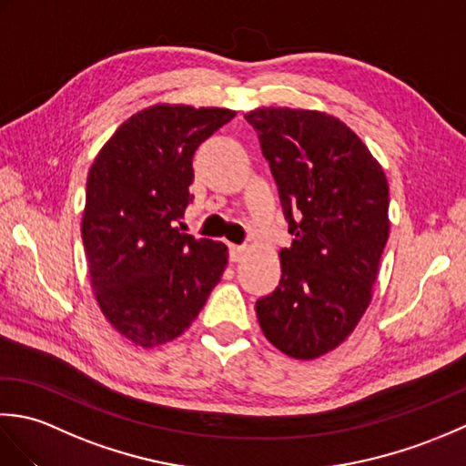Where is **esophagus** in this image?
I'll return each instance as SVG.
<instances>
[{
    "label": "esophagus",
    "instance_id": "esophagus-1",
    "mask_svg": "<svg viewBox=\"0 0 466 466\" xmlns=\"http://www.w3.org/2000/svg\"><path fill=\"white\" fill-rule=\"evenodd\" d=\"M228 250H230V260L238 262L242 258V254H244L246 248L242 244H230V246H228Z\"/></svg>",
    "mask_w": 466,
    "mask_h": 466
}]
</instances>
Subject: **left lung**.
Instances as JSON below:
<instances>
[{
    "label": "left lung",
    "mask_w": 466,
    "mask_h": 466,
    "mask_svg": "<svg viewBox=\"0 0 466 466\" xmlns=\"http://www.w3.org/2000/svg\"><path fill=\"white\" fill-rule=\"evenodd\" d=\"M279 186L294 236L282 279L256 302L260 329L292 359L336 349L370 304L389 240V182L380 164L336 117L290 107L246 114Z\"/></svg>",
    "instance_id": "1"
}]
</instances>
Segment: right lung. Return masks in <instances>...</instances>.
Listing matches in <instances>:
<instances>
[{
  "label": "right lung",
  "instance_id": "1",
  "mask_svg": "<svg viewBox=\"0 0 466 466\" xmlns=\"http://www.w3.org/2000/svg\"><path fill=\"white\" fill-rule=\"evenodd\" d=\"M232 117L224 107L152 106L117 127L87 174L82 240L96 300L144 349L180 336L226 270L222 242L176 224L194 200V152Z\"/></svg>",
  "mask_w": 466,
  "mask_h": 466
}]
</instances>
